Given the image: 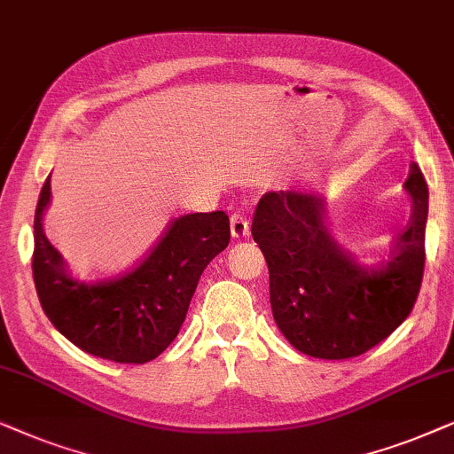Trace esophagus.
Instances as JSON below:
<instances>
[{
    "instance_id": "obj_1",
    "label": "esophagus",
    "mask_w": 454,
    "mask_h": 454,
    "mask_svg": "<svg viewBox=\"0 0 454 454\" xmlns=\"http://www.w3.org/2000/svg\"><path fill=\"white\" fill-rule=\"evenodd\" d=\"M230 228H232V236H236V239H245V236L248 234L247 215L240 212H234L232 215H230Z\"/></svg>"
}]
</instances>
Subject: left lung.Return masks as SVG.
Returning a JSON list of instances; mask_svg holds the SVG:
<instances>
[{"mask_svg":"<svg viewBox=\"0 0 454 454\" xmlns=\"http://www.w3.org/2000/svg\"><path fill=\"white\" fill-rule=\"evenodd\" d=\"M405 189L411 222L374 267L337 247L321 197L271 191L259 200L251 232L270 267L273 318L298 352L321 360L362 356L410 317L424 278L427 220V184L416 162Z\"/></svg>","mask_w":454,"mask_h":454,"instance_id":"8db88e82","label":"left lung"}]
</instances>
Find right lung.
<instances>
[{
  "instance_id": "right-lung-1",
  "label": "right lung",
  "mask_w": 454,
  "mask_h": 454,
  "mask_svg": "<svg viewBox=\"0 0 454 454\" xmlns=\"http://www.w3.org/2000/svg\"><path fill=\"white\" fill-rule=\"evenodd\" d=\"M49 200L51 176L35 212L33 278L44 315L74 346L102 360H154L178 335L203 270L228 247V215L184 214L129 271L78 282L43 232Z\"/></svg>"
}]
</instances>
